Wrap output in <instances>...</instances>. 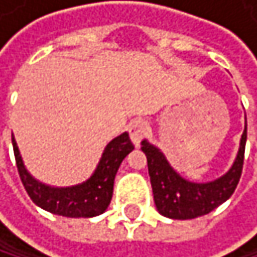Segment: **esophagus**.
I'll use <instances>...</instances> for the list:
<instances>
[{
    "label": "esophagus",
    "instance_id": "1",
    "mask_svg": "<svg viewBox=\"0 0 257 257\" xmlns=\"http://www.w3.org/2000/svg\"><path fill=\"white\" fill-rule=\"evenodd\" d=\"M127 130H130L131 140L134 142L136 146H139L140 142L148 136V131H150V124H148V121L143 120V118H137V120L131 121V124H130Z\"/></svg>",
    "mask_w": 257,
    "mask_h": 257
}]
</instances>
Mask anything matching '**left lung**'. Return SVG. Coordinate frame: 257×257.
Segmentation results:
<instances>
[{
  "mask_svg": "<svg viewBox=\"0 0 257 257\" xmlns=\"http://www.w3.org/2000/svg\"><path fill=\"white\" fill-rule=\"evenodd\" d=\"M245 142L246 123L240 139L237 157L230 171L213 182L194 183L179 176L159 148L148 140H143L142 151L148 160V171H150L154 202L159 213L170 219H194L211 213L226 199H230L242 174Z\"/></svg>",
  "mask_w": 257,
  "mask_h": 257,
  "instance_id": "left-lung-1",
  "label": "left lung"
}]
</instances>
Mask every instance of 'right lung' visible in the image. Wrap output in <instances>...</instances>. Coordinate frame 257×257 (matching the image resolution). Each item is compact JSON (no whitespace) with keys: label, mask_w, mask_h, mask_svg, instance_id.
Instances as JSON below:
<instances>
[{"label":"right lung","mask_w":257,"mask_h":257,"mask_svg":"<svg viewBox=\"0 0 257 257\" xmlns=\"http://www.w3.org/2000/svg\"><path fill=\"white\" fill-rule=\"evenodd\" d=\"M17 168L24 188L40 208L64 217H94L101 214L111 203L114 179L123 159L134 150V145L123 133L106 145L95 173L86 182L69 188H51L35 180L24 168L17 142L12 134Z\"/></svg>","instance_id":"1"}]
</instances>
